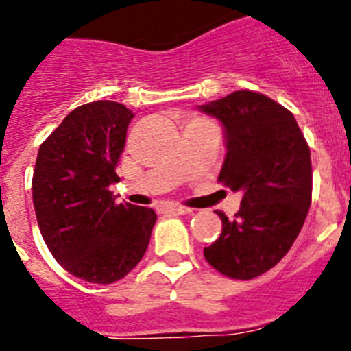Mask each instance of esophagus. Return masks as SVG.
<instances>
[{"label":"esophagus","instance_id":"1","mask_svg":"<svg viewBox=\"0 0 351 351\" xmlns=\"http://www.w3.org/2000/svg\"><path fill=\"white\" fill-rule=\"evenodd\" d=\"M162 211L169 213V215H186V213H191V209L183 208V206H178V204H168L162 208Z\"/></svg>","mask_w":351,"mask_h":351}]
</instances>
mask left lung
<instances>
[{
  "mask_svg": "<svg viewBox=\"0 0 351 351\" xmlns=\"http://www.w3.org/2000/svg\"><path fill=\"white\" fill-rule=\"evenodd\" d=\"M199 110L223 126L227 154L218 180L242 194L235 220L216 213L221 234L204 258L232 279H254L286 256L308 215L310 149L293 114L261 93L234 91Z\"/></svg>",
  "mask_w": 351,
  "mask_h": 351,
  "instance_id": "left-lung-1",
  "label": "left lung"
}]
</instances>
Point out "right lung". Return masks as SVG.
Listing matches in <instances>:
<instances>
[{"instance_id": "obj_1", "label": "right lung", "mask_w": 351, "mask_h": 351, "mask_svg": "<svg viewBox=\"0 0 351 351\" xmlns=\"http://www.w3.org/2000/svg\"><path fill=\"white\" fill-rule=\"evenodd\" d=\"M135 114L98 100L67 114L41 143L32 176L39 230L55 260L77 279L112 284L138 265L149 245L154 209L116 204L109 186Z\"/></svg>"}]
</instances>
